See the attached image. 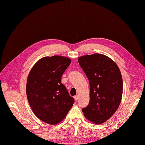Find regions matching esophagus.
Instances as JSON below:
<instances>
[{"label":"esophagus","instance_id":"esophagus-1","mask_svg":"<svg viewBox=\"0 0 145 145\" xmlns=\"http://www.w3.org/2000/svg\"><path fill=\"white\" fill-rule=\"evenodd\" d=\"M74 98L75 101H78V99L79 98V97H78V95H76V96L74 97Z\"/></svg>","mask_w":145,"mask_h":145}]
</instances>
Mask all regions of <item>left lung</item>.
<instances>
[{"label":"left lung","mask_w":145,"mask_h":145,"mask_svg":"<svg viewBox=\"0 0 145 145\" xmlns=\"http://www.w3.org/2000/svg\"><path fill=\"white\" fill-rule=\"evenodd\" d=\"M78 62L90 86L89 103L82 111L88 120L102 124L114 114L121 103L123 79L120 71L114 61L101 54L81 56Z\"/></svg>","instance_id":"left-lung-1"}]
</instances>
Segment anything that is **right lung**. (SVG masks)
<instances>
[{
	"instance_id": "right-lung-1",
	"label": "right lung",
	"mask_w": 145,
	"mask_h": 145,
	"mask_svg": "<svg viewBox=\"0 0 145 145\" xmlns=\"http://www.w3.org/2000/svg\"><path fill=\"white\" fill-rule=\"evenodd\" d=\"M71 60L54 56L38 61L28 74L26 92L35 115L42 121L57 124L72 107L74 100L69 95L61 76Z\"/></svg>"
}]
</instances>
